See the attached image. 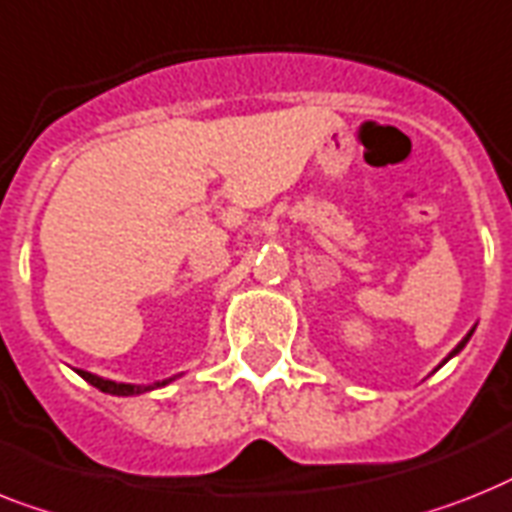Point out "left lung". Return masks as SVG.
<instances>
[{
  "label": "left lung",
  "instance_id": "obj_1",
  "mask_svg": "<svg viewBox=\"0 0 512 512\" xmlns=\"http://www.w3.org/2000/svg\"><path fill=\"white\" fill-rule=\"evenodd\" d=\"M471 334H473V328H471ZM471 334L465 336L463 342H460V344H458V347H455V350H452V352H450V357H455V355H458V352H460V350H463L465 344H468V339H471ZM450 357H447V360H450ZM447 360H444V363H447Z\"/></svg>",
  "mask_w": 512,
  "mask_h": 512
}]
</instances>
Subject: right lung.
<instances>
[{
  "label": "right lung",
  "mask_w": 512,
  "mask_h": 512,
  "mask_svg": "<svg viewBox=\"0 0 512 512\" xmlns=\"http://www.w3.org/2000/svg\"><path fill=\"white\" fill-rule=\"evenodd\" d=\"M78 376L83 378V381H89L91 386H97L99 392H105V394H118V397H131V394H144L149 392V389H157V386H165L168 381H157V384L152 386H136V384H118V381H107V378H99L94 376V373L89 371H78Z\"/></svg>",
  "instance_id": "right-lung-1"
}]
</instances>
